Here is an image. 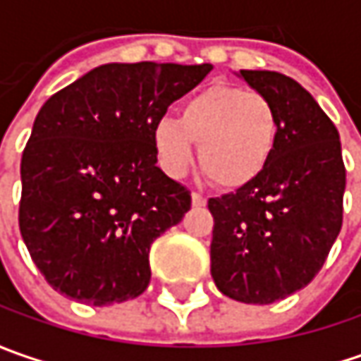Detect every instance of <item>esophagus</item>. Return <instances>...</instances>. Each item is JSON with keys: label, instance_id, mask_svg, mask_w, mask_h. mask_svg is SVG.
Returning a JSON list of instances; mask_svg holds the SVG:
<instances>
[{"label": "esophagus", "instance_id": "esophagus-1", "mask_svg": "<svg viewBox=\"0 0 361 361\" xmlns=\"http://www.w3.org/2000/svg\"><path fill=\"white\" fill-rule=\"evenodd\" d=\"M190 199H192V204H195V207H204V204H207V199L202 197L201 192H192Z\"/></svg>", "mask_w": 361, "mask_h": 361}]
</instances>
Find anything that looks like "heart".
Instances as JSON below:
<instances>
[{
    "label": "heart",
    "instance_id": "1",
    "mask_svg": "<svg viewBox=\"0 0 361 361\" xmlns=\"http://www.w3.org/2000/svg\"><path fill=\"white\" fill-rule=\"evenodd\" d=\"M277 134V114L265 96L213 86L183 102L178 120L160 118L152 142L169 174L180 176L190 166L195 142L204 176L216 187L239 188L263 173Z\"/></svg>",
    "mask_w": 361,
    "mask_h": 361
}]
</instances>
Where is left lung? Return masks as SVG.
<instances>
[{
    "instance_id": "8db88e82",
    "label": "left lung",
    "mask_w": 361,
    "mask_h": 361,
    "mask_svg": "<svg viewBox=\"0 0 361 361\" xmlns=\"http://www.w3.org/2000/svg\"><path fill=\"white\" fill-rule=\"evenodd\" d=\"M239 76L269 100L279 134L263 173L209 199L211 275L223 295L267 305L324 267L343 221L345 166L338 128L301 84L267 70Z\"/></svg>"
}]
</instances>
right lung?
Here are the masks:
<instances>
[{"label":"right lung","instance_id":"1","mask_svg":"<svg viewBox=\"0 0 361 361\" xmlns=\"http://www.w3.org/2000/svg\"><path fill=\"white\" fill-rule=\"evenodd\" d=\"M211 63H104L49 96L21 154L20 231L56 291L90 305L138 298L152 241L190 209L157 166L152 130Z\"/></svg>","mask_w":361,"mask_h":361}]
</instances>
